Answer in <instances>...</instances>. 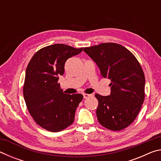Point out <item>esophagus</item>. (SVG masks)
Listing matches in <instances>:
<instances>
[{
    "instance_id": "34e87169",
    "label": "esophagus",
    "mask_w": 161,
    "mask_h": 161,
    "mask_svg": "<svg viewBox=\"0 0 161 161\" xmlns=\"http://www.w3.org/2000/svg\"><path fill=\"white\" fill-rule=\"evenodd\" d=\"M92 94H83V97L84 99H87V98L89 97H92Z\"/></svg>"
}]
</instances>
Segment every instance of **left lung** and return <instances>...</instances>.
<instances>
[{
	"label": "left lung",
	"mask_w": 161,
	"mask_h": 161,
	"mask_svg": "<svg viewBox=\"0 0 161 161\" xmlns=\"http://www.w3.org/2000/svg\"><path fill=\"white\" fill-rule=\"evenodd\" d=\"M84 51L96 62L102 77L111 80L110 95L95 94L98 121L109 130L124 129L136 119L144 102L142 67L129 50L117 43H101Z\"/></svg>",
	"instance_id": "8db88e82"
}]
</instances>
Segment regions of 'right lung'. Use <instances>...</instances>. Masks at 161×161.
<instances>
[{
    "label": "right lung",
    "mask_w": 161,
    "mask_h": 161,
    "mask_svg": "<svg viewBox=\"0 0 161 161\" xmlns=\"http://www.w3.org/2000/svg\"><path fill=\"white\" fill-rule=\"evenodd\" d=\"M83 50L64 44L47 46L35 53L25 72L23 96L29 113L37 125L58 132L72 124L83 95L66 94L58 83L67 59Z\"/></svg>",
    "instance_id": "1"
}]
</instances>
